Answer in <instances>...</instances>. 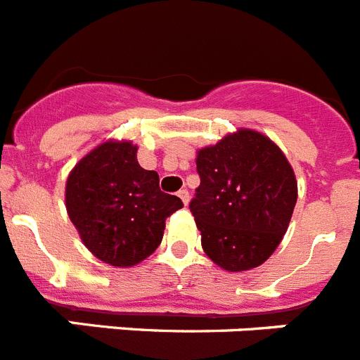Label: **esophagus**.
Here are the masks:
<instances>
[{"instance_id":"esophagus-1","label":"esophagus","mask_w":360,"mask_h":360,"mask_svg":"<svg viewBox=\"0 0 360 360\" xmlns=\"http://www.w3.org/2000/svg\"><path fill=\"white\" fill-rule=\"evenodd\" d=\"M177 195H179L181 201H183V203L188 205V201H190V192H188V190H186V188H181L179 192H177Z\"/></svg>"}]
</instances>
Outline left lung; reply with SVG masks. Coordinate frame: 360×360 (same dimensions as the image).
I'll return each mask as SVG.
<instances>
[{"instance_id":"1","label":"left lung","mask_w":360,"mask_h":360,"mask_svg":"<svg viewBox=\"0 0 360 360\" xmlns=\"http://www.w3.org/2000/svg\"><path fill=\"white\" fill-rule=\"evenodd\" d=\"M201 185L190 212L207 256L225 271L258 267L280 245L297 205V179L276 144L252 129L199 150Z\"/></svg>"}]
</instances>
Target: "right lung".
Returning <instances> with one entry per match:
<instances>
[{"mask_svg":"<svg viewBox=\"0 0 360 360\" xmlns=\"http://www.w3.org/2000/svg\"><path fill=\"white\" fill-rule=\"evenodd\" d=\"M65 207L96 258L113 267H131L161 245L166 217L183 201L165 194L159 174L139 165L137 146L108 141L72 168Z\"/></svg>","mask_w":360,"mask_h":360,"instance_id":"add662e5","label":"right lung"}]
</instances>
